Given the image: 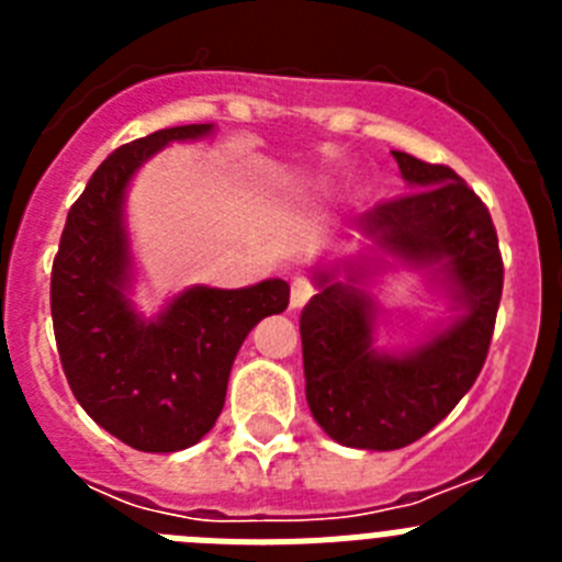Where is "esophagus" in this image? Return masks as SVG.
Here are the masks:
<instances>
[{
    "label": "esophagus",
    "mask_w": 562,
    "mask_h": 562,
    "mask_svg": "<svg viewBox=\"0 0 562 562\" xmlns=\"http://www.w3.org/2000/svg\"><path fill=\"white\" fill-rule=\"evenodd\" d=\"M312 284L306 281V278H295L290 286V310H301V306H306V301L312 297Z\"/></svg>",
    "instance_id": "obj_1"
}]
</instances>
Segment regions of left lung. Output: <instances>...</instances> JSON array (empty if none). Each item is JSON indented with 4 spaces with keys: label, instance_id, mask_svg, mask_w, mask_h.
<instances>
[{
    "label": "left lung",
    "instance_id": "left-lung-1",
    "mask_svg": "<svg viewBox=\"0 0 562 562\" xmlns=\"http://www.w3.org/2000/svg\"><path fill=\"white\" fill-rule=\"evenodd\" d=\"M394 154L411 193L362 213L371 245L312 270L301 312L306 402L337 445L400 450L434 430L473 389L504 290L498 236L484 202L448 166ZM396 266L422 269L454 315L411 350L375 346L370 286Z\"/></svg>",
    "mask_w": 562,
    "mask_h": 562
}]
</instances>
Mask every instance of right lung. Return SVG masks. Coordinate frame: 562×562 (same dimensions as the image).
<instances>
[{
    "mask_svg": "<svg viewBox=\"0 0 562 562\" xmlns=\"http://www.w3.org/2000/svg\"><path fill=\"white\" fill-rule=\"evenodd\" d=\"M213 132L160 128L109 154L69 207L53 261L49 306L69 389L103 430L143 453L186 450L216 425L245 337L290 304V284L267 278L241 290L188 286L154 317L134 306L128 186L168 143Z\"/></svg>",
    "mask_w": 562,
    "mask_h": 562,
    "instance_id": "right-lung-1",
    "label": "right lung"
}]
</instances>
